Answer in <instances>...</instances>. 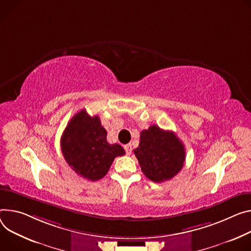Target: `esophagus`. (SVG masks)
Returning a JSON list of instances; mask_svg holds the SVG:
<instances>
[{"mask_svg":"<svg viewBox=\"0 0 251 251\" xmlns=\"http://www.w3.org/2000/svg\"><path fill=\"white\" fill-rule=\"evenodd\" d=\"M124 149H125L127 155H130V154H131V152H132V146H131L130 144L125 145V146H124Z\"/></svg>","mask_w":251,"mask_h":251,"instance_id":"1","label":"esophagus"}]
</instances>
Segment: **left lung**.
<instances>
[{
  "label": "left lung",
  "mask_w": 251,
  "mask_h": 251,
  "mask_svg": "<svg viewBox=\"0 0 251 251\" xmlns=\"http://www.w3.org/2000/svg\"><path fill=\"white\" fill-rule=\"evenodd\" d=\"M134 154L144 175L159 183L173 178L185 161L184 145L175 133L156 125L140 133L139 146Z\"/></svg>",
  "instance_id": "left-lung-1"
}]
</instances>
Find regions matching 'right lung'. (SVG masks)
<instances>
[{
  "mask_svg": "<svg viewBox=\"0 0 251 251\" xmlns=\"http://www.w3.org/2000/svg\"><path fill=\"white\" fill-rule=\"evenodd\" d=\"M61 149L69 166L91 181L103 178L114 159L125 155L121 145L107 142V131L100 118L91 117L85 109L73 116L65 128Z\"/></svg>",
  "mask_w": 251,
  "mask_h": 251,
  "instance_id": "add662e5",
  "label": "right lung"
}]
</instances>
